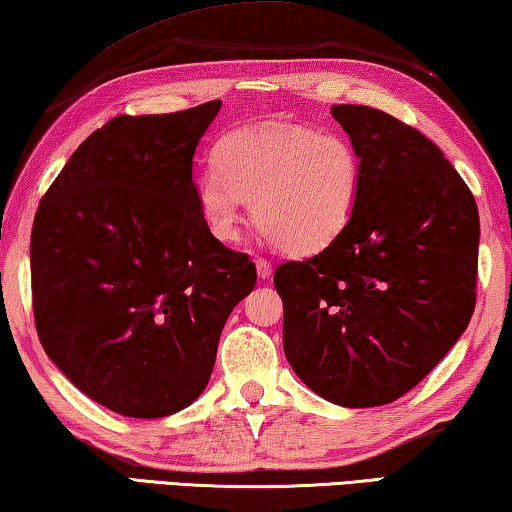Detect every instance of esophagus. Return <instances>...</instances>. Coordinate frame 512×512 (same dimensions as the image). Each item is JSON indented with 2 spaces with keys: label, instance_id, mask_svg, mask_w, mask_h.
<instances>
[{
  "label": "esophagus",
  "instance_id": "34e87169",
  "mask_svg": "<svg viewBox=\"0 0 512 512\" xmlns=\"http://www.w3.org/2000/svg\"><path fill=\"white\" fill-rule=\"evenodd\" d=\"M255 266H257V276L262 278V280H266V278L271 276V262H269V259L257 257V259H255Z\"/></svg>",
  "mask_w": 512,
  "mask_h": 512
}]
</instances>
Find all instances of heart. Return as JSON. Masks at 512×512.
Here are the masks:
<instances>
[{"label": "heart", "mask_w": 512, "mask_h": 512, "mask_svg": "<svg viewBox=\"0 0 512 512\" xmlns=\"http://www.w3.org/2000/svg\"><path fill=\"white\" fill-rule=\"evenodd\" d=\"M216 165L195 179V200L209 232L236 243L243 213L287 255H315L352 223L363 163L342 133L308 126L257 124L223 137Z\"/></svg>", "instance_id": "heart-1"}]
</instances>
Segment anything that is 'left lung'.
I'll return each instance as SVG.
<instances>
[{
	"label": "left lung",
	"mask_w": 512,
	"mask_h": 512,
	"mask_svg": "<svg viewBox=\"0 0 512 512\" xmlns=\"http://www.w3.org/2000/svg\"><path fill=\"white\" fill-rule=\"evenodd\" d=\"M331 114L361 154V200L329 248L278 266L282 347L324 400L379 407L411 391L469 326L478 209L416 128L368 105Z\"/></svg>",
	"instance_id": "obj_1"
}]
</instances>
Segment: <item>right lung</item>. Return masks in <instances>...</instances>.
Segmentation results:
<instances>
[{
    "label": "right lung",
    "instance_id": "right-lung-1",
    "mask_svg": "<svg viewBox=\"0 0 512 512\" xmlns=\"http://www.w3.org/2000/svg\"><path fill=\"white\" fill-rule=\"evenodd\" d=\"M218 110L110 119L38 204V338L121 416L163 418L200 398L227 317L255 287V264L209 232L195 200V149Z\"/></svg>",
    "mask_w": 512,
    "mask_h": 512
}]
</instances>
